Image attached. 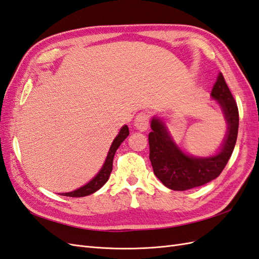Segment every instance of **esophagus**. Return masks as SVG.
Instances as JSON below:
<instances>
[{"instance_id":"34e87169","label":"esophagus","mask_w":259,"mask_h":259,"mask_svg":"<svg viewBox=\"0 0 259 259\" xmlns=\"http://www.w3.org/2000/svg\"><path fill=\"white\" fill-rule=\"evenodd\" d=\"M149 114L148 112H140V114H138L136 117V120H135V125L138 130L140 131H145L149 127Z\"/></svg>"}]
</instances>
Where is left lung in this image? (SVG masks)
<instances>
[{"label":"left lung","mask_w":259,"mask_h":259,"mask_svg":"<svg viewBox=\"0 0 259 259\" xmlns=\"http://www.w3.org/2000/svg\"><path fill=\"white\" fill-rule=\"evenodd\" d=\"M211 96L220 104L228 122L221 149L213 156L195 157L177 147L161 119L153 118L149 134L150 161L155 176L164 186L173 190H187L213 181L234 150L238 131V109L222 73H219Z\"/></svg>","instance_id":"left-lung-1"}]
</instances>
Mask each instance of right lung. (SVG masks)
<instances>
[{"label":"right lung","instance_id":"right-lung-1","mask_svg":"<svg viewBox=\"0 0 259 259\" xmlns=\"http://www.w3.org/2000/svg\"><path fill=\"white\" fill-rule=\"evenodd\" d=\"M128 136H129L128 125H123V127L120 129V131H119L118 136L115 138V140L112 141L107 157H106V161L103 165L102 169L98 171V174L93 178L90 183L84 185L83 187L78 188L74 191H71V193H64L61 195L66 197H84V196H89L93 193H95V191H97L98 189H101L106 184V182L108 181V178L110 176V173L112 170V161H114V156L117 149L120 147V144L124 141V139Z\"/></svg>","mask_w":259,"mask_h":259}]
</instances>
